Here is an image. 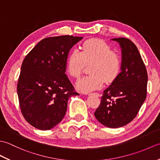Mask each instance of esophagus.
I'll return each instance as SVG.
<instances>
[{"label": "esophagus", "mask_w": 160, "mask_h": 160, "mask_svg": "<svg viewBox=\"0 0 160 160\" xmlns=\"http://www.w3.org/2000/svg\"><path fill=\"white\" fill-rule=\"evenodd\" d=\"M91 95H95V96H97V97H99L100 96V94L98 93H89L88 94V96H91Z\"/></svg>", "instance_id": "obj_1"}]
</instances>
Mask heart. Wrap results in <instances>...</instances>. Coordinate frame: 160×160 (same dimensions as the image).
Instances as JSON below:
<instances>
[{
	"mask_svg": "<svg viewBox=\"0 0 160 160\" xmlns=\"http://www.w3.org/2000/svg\"><path fill=\"white\" fill-rule=\"evenodd\" d=\"M91 65L89 73L78 79L76 88L83 93L98 90L106 82H111L116 78L121 69V60L111 47L101 40L91 39L84 42L81 51L71 52L67 60V70L70 76L78 78L82 73L86 64Z\"/></svg>",
	"mask_w": 160,
	"mask_h": 160,
	"instance_id": "heart-1",
	"label": "heart"
}]
</instances>
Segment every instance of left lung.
<instances>
[{"mask_svg":"<svg viewBox=\"0 0 160 160\" xmlns=\"http://www.w3.org/2000/svg\"><path fill=\"white\" fill-rule=\"evenodd\" d=\"M122 51L121 72L103 92L94 113L105 127H124L136 117L147 97L148 75L135 44L125 38H113Z\"/></svg>","mask_w":160,"mask_h":160,"instance_id":"left-lung-1","label":"left lung"}]
</instances>
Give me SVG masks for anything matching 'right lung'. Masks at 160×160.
<instances>
[{
  "label": "right lung",
  "instance_id": "add662e5",
  "mask_svg": "<svg viewBox=\"0 0 160 160\" xmlns=\"http://www.w3.org/2000/svg\"><path fill=\"white\" fill-rule=\"evenodd\" d=\"M82 37L44 38L24 59L17 85L24 118L40 130H49L66 114L69 98L78 96L65 74L68 54Z\"/></svg>",
  "mask_w": 160,
  "mask_h": 160
}]
</instances>
